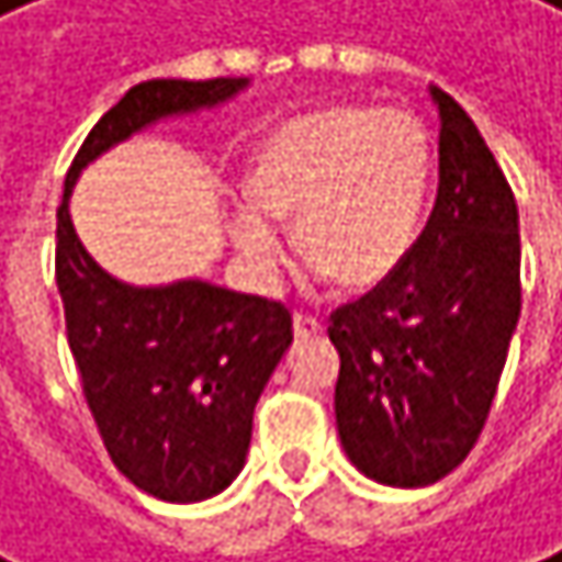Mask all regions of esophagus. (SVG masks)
Segmentation results:
<instances>
[{
    "mask_svg": "<svg viewBox=\"0 0 562 562\" xmlns=\"http://www.w3.org/2000/svg\"><path fill=\"white\" fill-rule=\"evenodd\" d=\"M322 331H325L322 318L304 315V312H294V335H297V338H315V335H322Z\"/></svg>",
    "mask_w": 562,
    "mask_h": 562,
    "instance_id": "obj_1",
    "label": "esophagus"
}]
</instances>
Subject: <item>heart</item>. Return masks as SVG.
Segmentation results:
<instances>
[{
    "mask_svg": "<svg viewBox=\"0 0 562 562\" xmlns=\"http://www.w3.org/2000/svg\"><path fill=\"white\" fill-rule=\"evenodd\" d=\"M432 183L423 120L382 106H328L278 126L258 154L250 193L231 217L240 255L274 271L281 221H294L304 261L364 291L389 281L418 237Z\"/></svg>",
    "mask_w": 562,
    "mask_h": 562,
    "instance_id": "heart-1",
    "label": "heart"
}]
</instances>
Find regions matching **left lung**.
Returning a JSON list of instances; mask_svg holds the SVG:
<instances>
[{
  "label": "left lung",
  "instance_id": "1",
  "mask_svg": "<svg viewBox=\"0 0 562 562\" xmlns=\"http://www.w3.org/2000/svg\"><path fill=\"white\" fill-rule=\"evenodd\" d=\"M439 193L405 265L331 312L335 423L385 486H432L480 439L519 322V214L493 150L442 90Z\"/></svg>",
  "mask_w": 562,
  "mask_h": 562
}]
</instances>
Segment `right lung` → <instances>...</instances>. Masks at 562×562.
Wrapping results in <instances>:
<instances>
[{
    "mask_svg": "<svg viewBox=\"0 0 562 562\" xmlns=\"http://www.w3.org/2000/svg\"><path fill=\"white\" fill-rule=\"evenodd\" d=\"M244 87L240 76L136 82L82 139L56 211V284L82 395L113 465L164 503H198L234 483L255 405L294 338L291 312L207 281L123 284L79 244L66 201L79 170L130 133Z\"/></svg>",
    "mask_w": 562,
    "mask_h": 562,
    "instance_id": "obj_1",
    "label": "right lung"
}]
</instances>
